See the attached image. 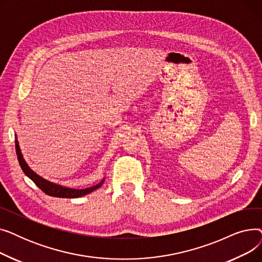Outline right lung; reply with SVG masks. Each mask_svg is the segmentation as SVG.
Segmentation results:
<instances>
[{"label":"right lung","mask_w":262,"mask_h":262,"mask_svg":"<svg viewBox=\"0 0 262 262\" xmlns=\"http://www.w3.org/2000/svg\"><path fill=\"white\" fill-rule=\"evenodd\" d=\"M16 142V152H17V156H18V160L20 163V167L22 169V171L24 172V174L30 177L31 180L36 184V186L42 190L46 194L50 195V196H54V198H67V199H75V198H80V196H84L90 192L96 190L98 188H100L103 183L104 180L93 187H89L86 189H72V188H67V187H62L60 185L57 184H53L45 178L40 177L39 175H37L33 170H31V168L27 166V163L25 162V160L23 159V156L21 154V150H20V146L18 143V140L15 141Z\"/></svg>","instance_id":"obj_1"}]
</instances>
